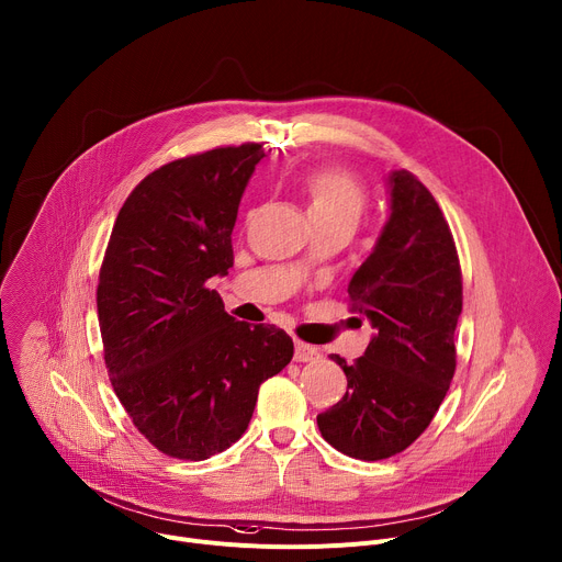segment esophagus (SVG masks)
Here are the masks:
<instances>
[{
  "mask_svg": "<svg viewBox=\"0 0 562 562\" xmlns=\"http://www.w3.org/2000/svg\"><path fill=\"white\" fill-rule=\"evenodd\" d=\"M293 359H295L297 363L316 361V359H321V349L314 347V345L302 342V340H295V353H293Z\"/></svg>",
  "mask_w": 562,
  "mask_h": 562,
  "instance_id": "obj_1",
  "label": "esophagus"
}]
</instances>
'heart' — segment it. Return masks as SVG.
Segmentation results:
<instances>
[{"label":"heart","instance_id":"b5f03b06","mask_svg":"<svg viewBox=\"0 0 562 562\" xmlns=\"http://www.w3.org/2000/svg\"><path fill=\"white\" fill-rule=\"evenodd\" d=\"M302 188L310 199V213L318 220H347L353 226L361 222L368 192L349 172L340 168H318L304 175Z\"/></svg>","mask_w":562,"mask_h":562}]
</instances>
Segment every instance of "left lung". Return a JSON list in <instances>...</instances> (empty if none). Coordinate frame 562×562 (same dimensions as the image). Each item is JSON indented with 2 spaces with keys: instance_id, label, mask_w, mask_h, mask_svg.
I'll return each instance as SVG.
<instances>
[{
  "instance_id": "obj_1",
  "label": "left lung",
  "mask_w": 562,
  "mask_h": 562,
  "mask_svg": "<svg viewBox=\"0 0 562 562\" xmlns=\"http://www.w3.org/2000/svg\"><path fill=\"white\" fill-rule=\"evenodd\" d=\"M390 220L349 282V312L374 327L351 366L331 353L347 392L318 415L340 452L376 462L405 450L430 426L457 368L462 267L430 190L407 170L390 175Z\"/></svg>"
}]
</instances>
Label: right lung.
<instances>
[{
    "instance_id": "right-lung-1",
    "label": "right lung",
    "mask_w": 562,
    "mask_h": 562,
    "mask_svg": "<svg viewBox=\"0 0 562 562\" xmlns=\"http://www.w3.org/2000/svg\"><path fill=\"white\" fill-rule=\"evenodd\" d=\"M260 143L215 147L149 172L125 199L95 302L112 387L164 454L201 462L235 443L293 340L226 314L213 276L233 267V226Z\"/></svg>"
}]
</instances>
